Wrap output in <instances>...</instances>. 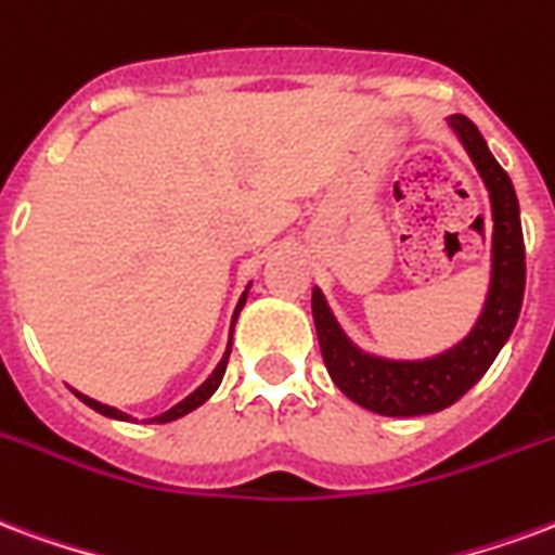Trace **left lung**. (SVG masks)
<instances>
[{
	"instance_id": "left-lung-1",
	"label": "left lung",
	"mask_w": 555,
	"mask_h": 555,
	"mask_svg": "<svg viewBox=\"0 0 555 555\" xmlns=\"http://www.w3.org/2000/svg\"><path fill=\"white\" fill-rule=\"evenodd\" d=\"M447 126L459 143L465 146L467 158L474 162L491 203V270L482 309L465 338L453 347L424 356V359H388L376 352L361 350L335 318L326 294L314 285L311 291V314L318 330L320 352L326 361L332 382L340 393L367 412L385 417H417L435 414L465 397L476 382L486 376L494 359L503 350L524 306L527 288V253H524V229H520L518 194L512 188L506 170L496 164L488 150L486 138L479 134L465 114H450Z\"/></svg>"
}]
</instances>
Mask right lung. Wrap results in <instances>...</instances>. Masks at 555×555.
Returning a JSON list of instances; mask_svg holds the SVG:
<instances>
[{
	"label": "right lung",
	"mask_w": 555,
	"mask_h": 555,
	"mask_svg": "<svg viewBox=\"0 0 555 555\" xmlns=\"http://www.w3.org/2000/svg\"><path fill=\"white\" fill-rule=\"evenodd\" d=\"M249 288H253V282H249V285H246V288H244V294L237 297V306H235V311H232V323H229V344H225L223 359L217 361L215 371L208 373V379H205L203 385H196L194 391L188 393L184 400H179V403H176L173 409H167V412L155 414V417H150L146 424H170V421H179V417H184V414H188V412H194V409H199V405H203L205 400H208V397H211V393H215L217 388H220V382H223V373H225V361H229V352H232V332H235L237 314H241V309H244V306H246V297H249ZM69 391L76 393V397H79L81 403L90 405L93 412L105 414V417H114V421H131V414L120 412V409H114V405L100 403V400H93V397H88V393L76 391V388H69Z\"/></svg>",
	"instance_id": "obj_1"
}]
</instances>
